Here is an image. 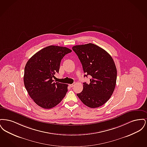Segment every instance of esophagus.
<instances>
[{
  "label": "esophagus",
  "mask_w": 147,
  "mask_h": 147,
  "mask_svg": "<svg viewBox=\"0 0 147 147\" xmlns=\"http://www.w3.org/2000/svg\"><path fill=\"white\" fill-rule=\"evenodd\" d=\"M75 84H76L75 83H73V84H69V86L71 87V88H72V87H73V86L75 85Z\"/></svg>",
  "instance_id": "1"
}]
</instances>
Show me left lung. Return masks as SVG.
Masks as SVG:
<instances>
[{"instance_id": "1", "label": "left lung", "mask_w": 147, "mask_h": 147, "mask_svg": "<svg viewBox=\"0 0 147 147\" xmlns=\"http://www.w3.org/2000/svg\"><path fill=\"white\" fill-rule=\"evenodd\" d=\"M82 63L85 75L90 76V84L83 83V90L77 95L84 105L98 107L111 98L115 90L117 69L115 62L105 50L92 43L72 47Z\"/></svg>"}]
</instances>
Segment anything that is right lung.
<instances>
[{"label":"right lung","instance_id":"obj_1","mask_svg":"<svg viewBox=\"0 0 147 147\" xmlns=\"http://www.w3.org/2000/svg\"><path fill=\"white\" fill-rule=\"evenodd\" d=\"M68 48L49 46L32 56L26 64L24 82L30 96L37 105L49 109L58 105L68 91V85L54 82L62 59L70 53Z\"/></svg>","mask_w":147,"mask_h":147}]
</instances>
